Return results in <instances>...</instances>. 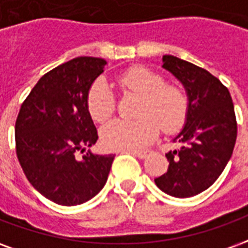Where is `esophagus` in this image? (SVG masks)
Listing matches in <instances>:
<instances>
[{
    "instance_id": "34e87169",
    "label": "esophagus",
    "mask_w": 248,
    "mask_h": 248,
    "mask_svg": "<svg viewBox=\"0 0 248 248\" xmlns=\"http://www.w3.org/2000/svg\"><path fill=\"white\" fill-rule=\"evenodd\" d=\"M131 154H133V155H135V156H138L140 159H145V158H147V156L150 155L151 151H149V150H146V151H135V150H133V151H131Z\"/></svg>"
}]
</instances>
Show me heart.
Here are the masks:
<instances>
[{"mask_svg": "<svg viewBox=\"0 0 248 248\" xmlns=\"http://www.w3.org/2000/svg\"><path fill=\"white\" fill-rule=\"evenodd\" d=\"M122 89L142 98L137 121L114 119L103 126L101 140L111 150H140L155 140L159 125L166 133L182 127L188 111V97L182 87L165 83V78L137 66L119 78ZM87 110L97 122H105L115 110V97L108 82L98 79L87 93Z\"/></svg>", "mask_w": 248, "mask_h": 248, "instance_id": "1", "label": "heart"}]
</instances>
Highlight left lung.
I'll use <instances>...</instances> for the list:
<instances>
[{"label":"left lung","mask_w":248,"mask_h":248,"mask_svg":"<svg viewBox=\"0 0 248 248\" xmlns=\"http://www.w3.org/2000/svg\"><path fill=\"white\" fill-rule=\"evenodd\" d=\"M162 62L185 87L188 111L185 126L172 140L181 147L167 153V172L154 182L167 195L190 198L207 190L232 155L234 105L229 89L207 70L174 56H163Z\"/></svg>","instance_id":"1"}]
</instances>
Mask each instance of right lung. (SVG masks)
<instances>
[{
    "label": "right lung",
    "instance_id": "obj_1",
    "mask_svg": "<svg viewBox=\"0 0 248 248\" xmlns=\"http://www.w3.org/2000/svg\"><path fill=\"white\" fill-rule=\"evenodd\" d=\"M106 65L102 58L77 57L54 67L41 77L16 121L19 165L31 186L57 204L87 202L108 181L114 155L87 150L98 140L87 93Z\"/></svg>",
    "mask_w": 248,
    "mask_h": 248
}]
</instances>
